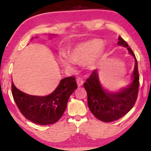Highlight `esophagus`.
<instances>
[{
  "instance_id": "obj_1",
  "label": "esophagus",
  "mask_w": 151,
  "mask_h": 151,
  "mask_svg": "<svg viewBox=\"0 0 151 151\" xmlns=\"http://www.w3.org/2000/svg\"><path fill=\"white\" fill-rule=\"evenodd\" d=\"M76 81H77V84H78V86H82V84H83V83H84V80H83V79H82V78H77V80H76Z\"/></svg>"
}]
</instances>
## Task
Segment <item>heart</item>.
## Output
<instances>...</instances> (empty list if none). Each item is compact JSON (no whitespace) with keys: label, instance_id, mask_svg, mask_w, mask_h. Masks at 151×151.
<instances>
[{"label":"heart","instance_id":"b5f03b06","mask_svg":"<svg viewBox=\"0 0 151 151\" xmlns=\"http://www.w3.org/2000/svg\"><path fill=\"white\" fill-rule=\"evenodd\" d=\"M102 41L99 39H92L77 45L69 51L70 58L78 65L87 64L90 67H93L100 62L104 53L102 46ZM65 65H69L71 60L67 58L62 59Z\"/></svg>","mask_w":151,"mask_h":151}]
</instances>
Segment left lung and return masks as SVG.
Instances as JSON below:
<instances>
[{"instance_id": "left-lung-1", "label": "left lung", "mask_w": 151, "mask_h": 151, "mask_svg": "<svg viewBox=\"0 0 151 151\" xmlns=\"http://www.w3.org/2000/svg\"><path fill=\"white\" fill-rule=\"evenodd\" d=\"M117 44L127 47L135 60L133 73V81L131 85L119 91L107 92L102 87L97 70L94 69L84 83L87 93L88 106L96 118L104 122H111L125 115L135 104L139 85L137 60L128 43L120 36Z\"/></svg>"}]
</instances>
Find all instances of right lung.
<instances>
[{"label":"right lung","instance_id":"add662e5","mask_svg":"<svg viewBox=\"0 0 151 151\" xmlns=\"http://www.w3.org/2000/svg\"><path fill=\"white\" fill-rule=\"evenodd\" d=\"M78 88L76 78L61 80L59 85L47 96H30L20 91L12 82V93L20 113L29 120L40 125L53 124L63 116L69 98Z\"/></svg>","mask_w":151,"mask_h":151}]
</instances>
